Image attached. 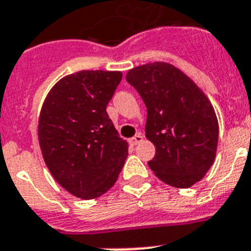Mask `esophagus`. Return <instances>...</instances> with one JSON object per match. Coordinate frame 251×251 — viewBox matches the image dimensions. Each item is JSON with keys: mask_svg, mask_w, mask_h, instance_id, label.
<instances>
[{"mask_svg": "<svg viewBox=\"0 0 251 251\" xmlns=\"http://www.w3.org/2000/svg\"><path fill=\"white\" fill-rule=\"evenodd\" d=\"M143 140H144L143 134H136L134 136V138H131V139H130V140H128V143H130V145L135 147V145H138V144H140Z\"/></svg>", "mask_w": 251, "mask_h": 251, "instance_id": "esophagus-1", "label": "esophagus"}]
</instances>
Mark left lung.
Here are the masks:
<instances>
[{
  "instance_id": "left-lung-1",
  "label": "left lung",
  "mask_w": 251,
  "mask_h": 251,
  "mask_svg": "<svg viewBox=\"0 0 251 251\" xmlns=\"http://www.w3.org/2000/svg\"><path fill=\"white\" fill-rule=\"evenodd\" d=\"M126 80L147 106L145 136L155 147L150 169L164 183L189 188L212 167L219 121L212 103L177 67L152 62L130 69Z\"/></svg>"
}]
</instances>
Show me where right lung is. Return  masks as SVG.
I'll list each match as a JSON object with an SVG mask.
<instances>
[{"label": "right lung", "instance_id": "add662e5", "mask_svg": "<svg viewBox=\"0 0 251 251\" xmlns=\"http://www.w3.org/2000/svg\"><path fill=\"white\" fill-rule=\"evenodd\" d=\"M119 71H80L51 87L40 110L38 138L54 179L71 195L93 200L116 183L128 144L106 112Z\"/></svg>", "mask_w": 251, "mask_h": 251}]
</instances>
